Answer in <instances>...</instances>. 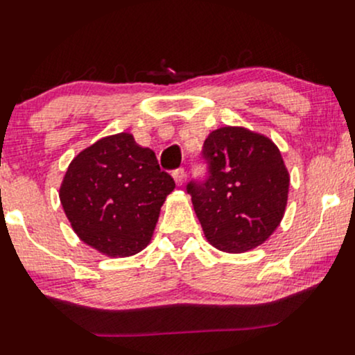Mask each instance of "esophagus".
Segmentation results:
<instances>
[{
  "label": "esophagus",
  "instance_id": "esophagus-1",
  "mask_svg": "<svg viewBox=\"0 0 355 355\" xmlns=\"http://www.w3.org/2000/svg\"><path fill=\"white\" fill-rule=\"evenodd\" d=\"M173 178H174V181H176V184L181 186L182 182H184V178H186L184 169L179 168V169H176V171H173Z\"/></svg>",
  "mask_w": 355,
  "mask_h": 355
}]
</instances>
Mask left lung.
<instances>
[{
    "label": "left lung",
    "instance_id": "8db88e82",
    "mask_svg": "<svg viewBox=\"0 0 355 355\" xmlns=\"http://www.w3.org/2000/svg\"><path fill=\"white\" fill-rule=\"evenodd\" d=\"M206 182H191L204 236L224 252L257 248L279 227L289 196V171L272 139L243 126H224L204 141Z\"/></svg>",
    "mask_w": 355,
    "mask_h": 355
}]
</instances>
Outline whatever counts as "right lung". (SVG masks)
<instances>
[{
  "instance_id": "right-lung-1",
  "label": "right lung",
  "mask_w": 355,
  "mask_h": 355,
  "mask_svg": "<svg viewBox=\"0 0 355 355\" xmlns=\"http://www.w3.org/2000/svg\"><path fill=\"white\" fill-rule=\"evenodd\" d=\"M176 187L153 149L131 132L96 141L69 162L60 201L83 243L110 257H129L151 243L161 206Z\"/></svg>"
}]
</instances>
